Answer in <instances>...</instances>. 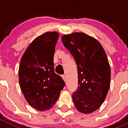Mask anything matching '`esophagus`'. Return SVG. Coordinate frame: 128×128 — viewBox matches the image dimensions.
I'll return each mask as SVG.
<instances>
[{
  "instance_id": "34e87169",
  "label": "esophagus",
  "mask_w": 128,
  "mask_h": 128,
  "mask_svg": "<svg viewBox=\"0 0 128 128\" xmlns=\"http://www.w3.org/2000/svg\"><path fill=\"white\" fill-rule=\"evenodd\" d=\"M62 78H63V80H64V81H65V82H66V76H65V75H63V76H62Z\"/></svg>"
}]
</instances>
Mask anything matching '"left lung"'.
Listing matches in <instances>:
<instances>
[{
    "label": "left lung",
    "mask_w": 128,
    "mask_h": 128,
    "mask_svg": "<svg viewBox=\"0 0 128 128\" xmlns=\"http://www.w3.org/2000/svg\"><path fill=\"white\" fill-rule=\"evenodd\" d=\"M62 40L78 67L79 86L72 95L74 105L82 114L92 113L101 106L110 86L106 52L97 40L82 32L63 35Z\"/></svg>",
    "instance_id": "left-lung-1"
}]
</instances>
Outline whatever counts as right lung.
Returning <instances> with one entry per match:
<instances>
[{
	"label": "right lung",
	"instance_id": "obj_1",
	"mask_svg": "<svg viewBox=\"0 0 128 128\" xmlns=\"http://www.w3.org/2000/svg\"><path fill=\"white\" fill-rule=\"evenodd\" d=\"M57 32H47L35 38L22 56L19 83L26 100L38 111L50 109L58 99L65 83L54 72V54Z\"/></svg>",
	"mask_w": 128,
	"mask_h": 128
}]
</instances>
